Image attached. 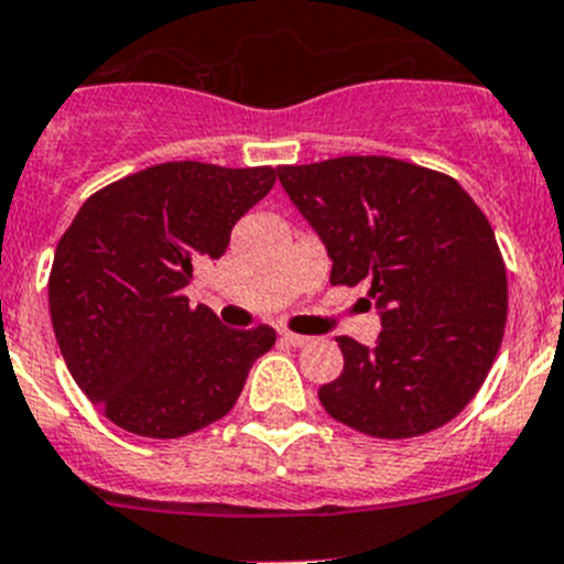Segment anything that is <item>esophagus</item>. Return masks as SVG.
<instances>
[{
    "instance_id": "obj_1",
    "label": "esophagus",
    "mask_w": 564,
    "mask_h": 564,
    "mask_svg": "<svg viewBox=\"0 0 564 564\" xmlns=\"http://www.w3.org/2000/svg\"><path fill=\"white\" fill-rule=\"evenodd\" d=\"M281 340H286L289 346H305L308 344V335H297V333H281Z\"/></svg>"
}]
</instances>
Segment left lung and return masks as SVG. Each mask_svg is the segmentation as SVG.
Instances as JSON below:
<instances>
[{
	"label": "left lung",
	"mask_w": 564,
	"mask_h": 564,
	"mask_svg": "<svg viewBox=\"0 0 564 564\" xmlns=\"http://www.w3.org/2000/svg\"><path fill=\"white\" fill-rule=\"evenodd\" d=\"M333 259L329 283H371L377 346L340 335L329 417L379 440L429 434L475 398L508 318V272L482 209L453 176L384 155L278 169Z\"/></svg>",
	"instance_id": "left-lung-1"
}]
</instances>
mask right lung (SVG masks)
<instances>
[{"label": "right lung", "mask_w": 564, "mask_h": 564, "mask_svg": "<svg viewBox=\"0 0 564 564\" xmlns=\"http://www.w3.org/2000/svg\"><path fill=\"white\" fill-rule=\"evenodd\" d=\"M272 185L270 166L174 161L82 204L54 253L51 324L70 377L113 425L176 440L231 412L275 329L224 327L182 289Z\"/></svg>", "instance_id": "1"}]
</instances>
